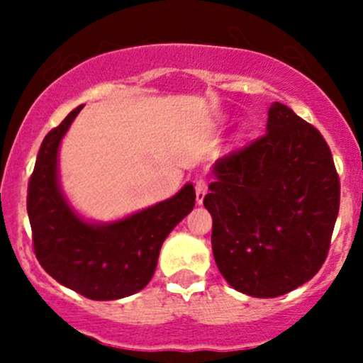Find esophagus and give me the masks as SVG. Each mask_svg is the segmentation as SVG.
Masks as SVG:
<instances>
[{"label": "esophagus", "instance_id": "esophagus-1", "mask_svg": "<svg viewBox=\"0 0 363 363\" xmlns=\"http://www.w3.org/2000/svg\"><path fill=\"white\" fill-rule=\"evenodd\" d=\"M195 191H196V202L202 203L205 199V193H207V182H205L203 179H199V181L195 182Z\"/></svg>", "mask_w": 363, "mask_h": 363}]
</instances>
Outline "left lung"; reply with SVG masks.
Instances as JSON below:
<instances>
[{
  "instance_id": "left-lung-1",
  "label": "left lung",
  "mask_w": 363,
  "mask_h": 363,
  "mask_svg": "<svg viewBox=\"0 0 363 363\" xmlns=\"http://www.w3.org/2000/svg\"><path fill=\"white\" fill-rule=\"evenodd\" d=\"M212 175L203 205L226 283L274 298L313 279L327 258L340 196L320 131L274 101L267 133L219 158Z\"/></svg>"
}]
</instances>
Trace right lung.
<instances>
[{
    "instance_id": "right-lung-1",
    "label": "right lung",
    "mask_w": 363,
    "mask_h": 363,
    "mask_svg": "<svg viewBox=\"0 0 363 363\" xmlns=\"http://www.w3.org/2000/svg\"><path fill=\"white\" fill-rule=\"evenodd\" d=\"M84 105L50 130L28 186V216L40 265L91 300H117L147 286L168 233L195 207L191 182L172 199L111 223L84 219L60 182V145Z\"/></svg>"
}]
</instances>
